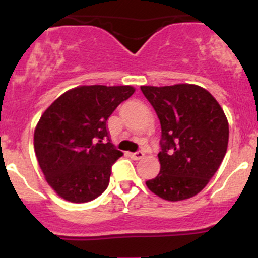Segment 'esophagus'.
I'll return each instance as SVG.
<instances>
[{"instance_id":"obj_1","label":"esophagus","mask_w":258,"mask_h":258,"mask_svg":"<svg viewBox=\"0 0 258 258\" xmlns=\"http://www.w3.org/2000/svg\"><path fill=\"white\" fill-rule=\"evenodd\" d=\"M130 157L132 158V160H141V158L145 157V153L142 152V151H137V152H134V153H130Z\"/></svg>"}]
</instances>
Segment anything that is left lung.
<instances>
[{
  "label": "left lung",
  "instance_id": "left-lung-1",
  "mask_svg": "<svg viewBox=\"0 0 258 258\" xmlns=\"http://www.w3.org/2000/svg\"><path fill=\"white\" fill-rule=\"evenodd\" d=\"M162 128L160 173L146 182L166 201H182L206 187L226 155L228 121L207 90L191 83L141 86Z\"/></svg>",
  "mask_w": 258,
  "mask_h": 258
}]
</instances>
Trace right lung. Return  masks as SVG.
Listing matches in <instances>:
<instances>
[{
    "mask_svg": "<svg viewBox=\"0 0 258 258\" xmlns=\"http://www.w3.org/2000/svg\"><path fill=\"white\" fill-rule=\"evenodd\" d=\"M135 91L132 86H79L42 113L33 134L36 157L61 199L83 204L107 188L111 167L123 155L103 141L110 135L107 119Z\"/></svg>",
    "mask_w": 258,
    "mask_h": 258,
    "instance_id": "add662e5",
    "label": "right lung"
}]
</instances>
